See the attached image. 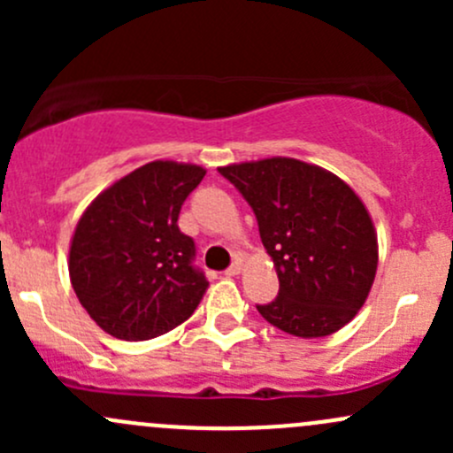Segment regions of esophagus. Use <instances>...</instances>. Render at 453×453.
<instances>
[{"label":"esophagus","mask_w":453,"mask_h":453,"mask_svg":"<svg viewBox=\"0 0 453 453\" xmlns=\"http://www.w3.org/2000/svg\"><path fill=\"white\" fill-rule=\"evenodd\" d=\"M241 269H243V265H241V260H234V263H232L230 267L226 269V276H239Z\"/></svg>","instance_id":"34e87169"}]
</instances>
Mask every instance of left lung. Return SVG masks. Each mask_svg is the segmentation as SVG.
<instances>
[{
    "instance_id": "8db88e82",
    "label": "left lung",
    "mask_w": 453,
    "mask_h": 453,
    "mask_svg": "<svg viewBox=\"0 0 453 453\" xmlns=\"http://www.w3.org/2000/svg\"><path fill=\"white\" fill-rule=\"evenodd\" d=\"M243 195L273 258L280 289L256 304L296 337L340 331L366 303L377 272V234L362 199L333 173L272 157L219 168Z\"/></svg>"
}]
</instances>
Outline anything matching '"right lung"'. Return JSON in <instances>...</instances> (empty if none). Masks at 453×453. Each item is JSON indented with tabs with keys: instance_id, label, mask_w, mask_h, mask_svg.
Segmentation results:
<instances>
[{
	"instance_id": "obj_1",
	"label": "right lung",
	"mask_w": 453,
	"mask_h": 453,
	"mask_svg": "<svg viewBox=\"0 0 453 453\" xmlns=\"http://www.w3.org/2000/svg\"><path fill=\"white\" fill-rule=\"evenodd\" d=\"M201 166L150 162L100 193L76 226L70 278L85 311L109 335L150 340L193 315L208 280L195 265L180 210Z\"/></svg>"
}]
</instances>
